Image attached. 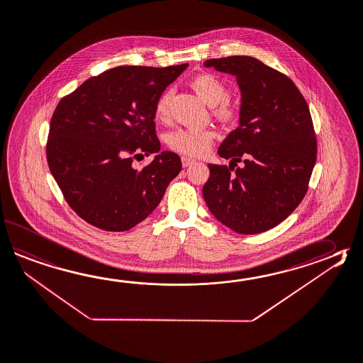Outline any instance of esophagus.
Here are the masks:
<instances>
[{
	"label": "esophagus",
	"instance_id": "34e87169",
	"mask_svg": "<svg viewBox=\"0 0 363 363\" xmlns=\"http://www.w3.org/2000/svg\"><path fill=\"white\" fill-rule=\"evenodd\" d=\"M181 160H182V165H184V168H187V167H190L191 164L195 163V160L191 159V157H187V156H182L181 157Z\"/></svg>",
	"mask_w": 363,
	"mask_h": 363
}]
</instances>
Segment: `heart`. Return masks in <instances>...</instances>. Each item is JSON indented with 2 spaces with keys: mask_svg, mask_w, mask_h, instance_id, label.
Instances as JSON below:
<instances>
[{
  "mask_svg": "<svg viewBox=\"0 0 363 363\" xmlns=\"http://www.w3.org/2000/svg\"><path fill=\"white\" fill-rule=\"evenodd\" d=\"M194 90L200 98L209 104L216 106L215 112L221 118H230L234 115V108L229 104V90L215 74H203L196 76L193 82ZM170 93L164 91L155 104V118L165 120L169 112ZM215 133L208 129L178 128L167 135V145L173 151L189 156H201L209 151Z\"/></svg>",
  "mask_w": 363,
  "mask_h": 363,
  "instance_id": "1",
  "label": "heart"
}]
</instances>
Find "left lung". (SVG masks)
Listing matches in <instances>:
<instances>
[{"mask_svg": "<svg viewBox=\"0 0 363 363\" xmlns=\"http://www.w3.org/2000/svg\"><path fill=\"white\" fill-rule=\"evenodd\" d=\"M204 66L237 79L240 108L239 126L217 150L229 167L208 164L203 198L216 220L235 233L273 229L301 203L315 164L309 107L291 79L253 57L209 60Z\"/></svg>", "mask_w": 363, "mask_h": 363, "instance_id": "1", "label": "left lung"}]
</instances>
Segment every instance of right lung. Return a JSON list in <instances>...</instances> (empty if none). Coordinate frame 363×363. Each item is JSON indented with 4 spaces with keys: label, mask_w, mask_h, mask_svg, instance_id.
Returning a JSON list of instances; mask_svg holds the SVG:
<instances>
[{
    "label": "right lung",
    "mask_w": 363,
    "mask_h": 363,
    "mask_svg": "<svg viewBox=\"0 0 363 363\" xmlns=\"http://www.w3.org/2000/svg\"><path fill=\"white\" fill-rule=\"evenodd\" d=\"M186 67H115L86 80L57 106L48 163L82 220L106 231H125L159 206L182 163L174 152H159L155 104ZM142 153L157 155L135 170L133 159Z\"/></svg>",
    "instance_id": "obj_1"
}]
</instances>
